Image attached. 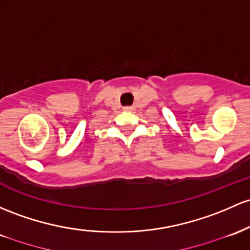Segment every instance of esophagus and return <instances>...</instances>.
Instances as JSON below:
<instances>
[{
    "label": "esophagus",
    "instance_id": "obj_1",
    "mask_svg": "<svg viewBox=\"0 0 250 250\" xmlns=\"http://www.w3.org/2000/svg\"><path fill=\"white\" fill-rule=\"evenodd\" d=\"M123 110H125V111H133V108H131V106H125V108H123Z\"/></svg>",
    "mask_w": 250,
    "mask_h": 250
}]
</instances>
